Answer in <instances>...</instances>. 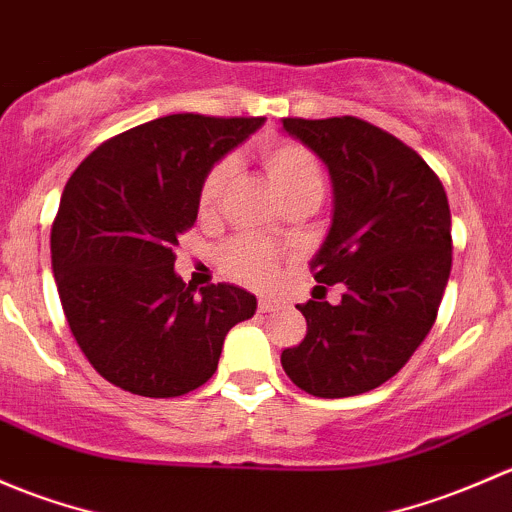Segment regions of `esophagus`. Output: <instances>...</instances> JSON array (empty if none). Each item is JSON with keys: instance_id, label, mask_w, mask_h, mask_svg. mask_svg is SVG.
<instances>
[{"instance_id": "esophagus-1", "label": "esophagus", "mask_w": 512, "mask_h": 512, "mask_svg": "<svg viewBox=\"0 0 512 512\" xmlns=\"http://www.w3.org/2000/svg\"><path fill=\"white\" fill-rule=\"evenodd\" d=\"M278 310V303L271 298H258V313H273Z\"/></svg>"}]
</instances>
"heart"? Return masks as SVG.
<instances>
[{
  "mask_svg": "<svg viewBox=\"0 0 512 512\" xmlns=\"http://www.w3.org/2000/svg\"><path fill=\"white\" fill-rule=\"evenodd\" d=\"M261 165L271 179L273 189L283 202L303 194L323 197L325 179L318 160L298 142H268L261 150ZM234 165L221 160L207 172L199 187V212L209 214L219 204ZM221 266L239 281L251 286H268L276 276V251L254 239H239L229 244L221 254Z\"/></svg>",
  "mask_w": 512,
  "mask_h": 512,
  "instance_id": "1",
  "label": "heart"
}]
</instances>
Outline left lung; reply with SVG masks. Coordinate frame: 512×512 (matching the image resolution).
<instances>
[{
	"mask_svg": "<svg viewBox=\"0 0 512 512\" xmlns=\"http://www.w3.org/2000/svg\"><path fill=\"white\" fill-rule=\"evenodd\" d=\"M283 130L330 172L333 224L310 268L342 300L298 305L308 333L281 365L313 397H355L402 370L434 325L451 273L449 199L412 147L365 120L286 118Z\"/></svg>",
	"mask_w": 512,
	"mask_h": 512,
	"instance_id": "8db88e82",
	"label": "left lung"
}]
</instances>
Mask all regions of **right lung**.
Returning <instances> with one entry per match:
<instances>
[{
	"label": "right lung",
	"instance_id": "add662e5",
	"mask_svg": "<svg viewBox=\"0 0 512 512\" xmlns=\"http://www.w3.org/2000/svg\"><path fill=\"white\" fill-rule=\"evenodd\" d=\"M263 118L179 113L103 142L76 167L51 226V266L78 347L100 377L140 397H182L217 372L224 337L256 295L175 273L199 187Z\"/></svg>",
	"mask_w": 512,
	"mask_h": 512
}]
</instances>
